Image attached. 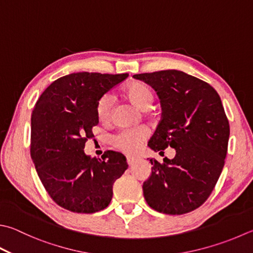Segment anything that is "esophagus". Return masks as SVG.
Returning <instances> with one entry per match:
<instances>
[{"instance_id":"obj_1","label":"esophagus","mask_w":253,"mask_h":253,"mask_svg":"<svg viewBox=\"0 0 253 253\" xmlns=\"http://www.w3.org/2000/svg\"><path fill=\"white\" fill-rule=\"evenodd\" d=\"M136 161H137V159H135V157H132V156H126V162H127V164L128 165H133L134 163H136Z\"/></svg>"}]
</instances>
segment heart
<instances>
[{"mask_svg":"<svg viewBox=\"0 0 253 253\" xmlns=\"http://www.w3.org/2000/svg\"><path fill=\"white\" fill-rule=\"evenodd\" d=\"M126 97L141 110H147L153 103L154 94L146 84L132 83L125 90ZM97 117L100 121H108L112 112V98L110 94H103L100 97L96 106ZM147 136L144 127L122 128L111 136V143L126 153L132 154L140 149V146Z\"/></svg>","mask_w":253,"mask_h":253,"instance_id":"obj_1","label":"heart"}]
</instances>
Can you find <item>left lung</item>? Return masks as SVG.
<instances>
[{"label": "left lung", "mask_w": 253, "mask_h": 253, "mask_svg": "<svg viewBox=\"0 0 253 253\" xmlns=\"http://www.w3.org/2000/svg\"><path fill=\"white\" fill-rule=\"evenodd\" d=\"M153 88L161 100L162 119L149 145L175 157L161 164L151 159L152 174L143 183L146 203L168 215L193 211L207 201L225 165L230 127L217 91L179 70L133 76Z\"/></svg>", "instance_id": "8db88e82"}]
</instances>
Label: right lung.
Returning <instances> with one entry per match:
<instances>
[{
	"label": "right lung",
	"instance_id": "add662e5",
	"mask_svg": "<svg viewBox=\"0 0 253 253\" xmlns=\"http://www.w3.org/2000/svg\"><path fill=\"white\" fill-rule=\"evenodd\" d=\"M127 76L85 71L64 76L46 88L33 109V163L52 201L67 211L92 213L108 207L114 182L127 169L119 152H104L102 160L84 152L99 123V98Z\"/></svg>",
	"mask_w": 253,
	"mask_h": 253
}]
</instances>
